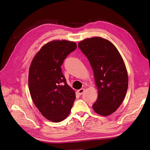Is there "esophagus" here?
<instances>
[{
  "label": "esophagus",
  "mask_w": 150,
  "mask_h": 150,
  "mask_svg": "<svg viewBox=\"0 0 150 150\" xmlns=\"http://www.w3.org/2000/svg\"><path fill=\"white\" fill-rule=\"evenodd\" d=\"M84 91H85L84 88H81V89H80V90H79L78 91H77V92H78L79 95H81L83 94V93L84 92Z\"/></svg>",
  "instance_id": "obj_1"
}]
</instances>
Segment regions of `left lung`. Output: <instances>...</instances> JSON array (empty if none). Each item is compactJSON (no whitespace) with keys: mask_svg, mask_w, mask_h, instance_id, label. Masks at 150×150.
Wrapping results in <instances>:
<instances>
[{"mask_svg":"<svg viewBox=\"0 0 150 150\" xmlns=\"http://www.w3.org/2000/svg\"><path fill=\"white\" fill-rule=\"evenodd\" d=\"M79 47L93 71L98 90L93 110L105 117L112 114L123 102L128 86V72L122 57L112 42L100 37L81 40Z\"/></svg>","mask_w":150,"mask_h":150,"instance_id":"left-lung-1","label":"left lung"}]
</instances>
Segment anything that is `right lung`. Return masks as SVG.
<instances>
[{
	"label": "right lung",
	"mask_w": 150,
	"mask_h": 150,
	"mask_svg": "<svg viewBox=\"0 0 150 150\" xmlns=\"http://www.w3.org/2000/svg\"><path fill=\"white\" fill-rule=\"evenodd\" d=\"M74 42L52 40L42 47L33 57L28 71V88L33 103L47 120L58 123L71 112L75 90L67 83L61 66L76 49Z\"/></svg>",
	"instance_id": "obj_1"
}]
</instances>
